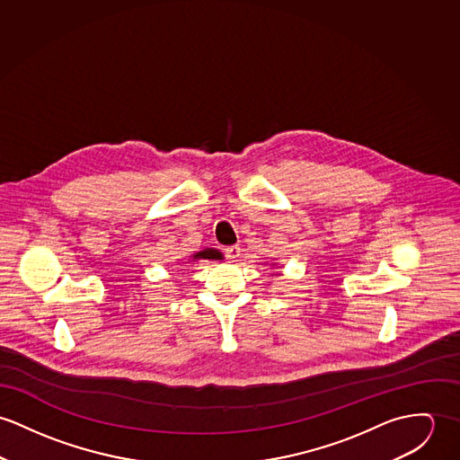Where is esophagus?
<instances>
[{
  "mask_svg": "<svg viewBox=\"0 0 460 460\" xmlns=\"http://www.w3.org/2000/svg\"><path fill=\"white\" fill-rule=\"evenodd\" d=\"M240 252H242V249H240V247H227V249L224 251V254H226V259H227V261H236V259L240 257Z\"/></svg>",
  "mask_w": 460,
  "mask_h": 460,
  "instance_id": "obj_1",
  "label": "esophagus"
}]
</instances>
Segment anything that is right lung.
Masks as SVG:
<instances>
[{"mask_svg":"<svg viewBox=\"0 0 460 460\" xmlns=\"http://www.w3.org/2000/svg\"><path fill=\"white\" fill-rule=\"evenodd\" d=\"M222 259V254L218 252V251H215V249H206L203 252H198V254L194 255V259Z\"/></svg>","mask_w":460,"mask_h":460,"instance_id":"right-lung-1","label":"right lung"}]
</instances>
